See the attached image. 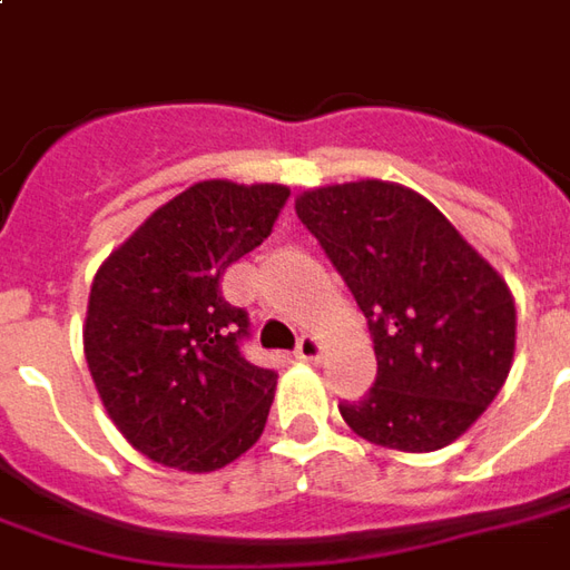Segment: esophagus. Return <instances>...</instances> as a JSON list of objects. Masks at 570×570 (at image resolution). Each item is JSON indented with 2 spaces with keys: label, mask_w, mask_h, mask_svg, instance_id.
<instances>
[{
  "label": "esophagus",
  "mask_w": 570,
  "mask_h": 570,
  "mask_svg": "<svg viewBox=\"0 0 570 570\" xmlns=\"http://www.w3.org/2000/svg\"><path fill=\"white\" fill-rule=\"evenodd\" d=\"M321 348H324V345H321L317 336H302L296 345V357L298 361H317V357H321Z\"/></svg>",
  "instance_id": "1"
}]
</instances>
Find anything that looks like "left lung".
Listing matches in <instances>:
<instances>
[{"label":"left lung","instance_id":"obj_1","mask_svg":"<svg viewBox=\"0 0 570 570\" xmlns=\"http://www.w3.org/2000/svg\"><path fill=\"white\" fill-rule=\"evenodd\" d=\"M367 317L376 382L340 404L354 435L392 451L448 448L488 410L515 354V298L423 194L364 178L296 197Z\"/></svg>","mask_w":570,"mask_h":570}]
</instances>
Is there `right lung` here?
I'll return each instance as SVG.
<instances>
[{
  "label": "right lung",
  "mask_w": 570,
  "mask_h": 570,
  "mask_svg": "<svg viewBox=\"0 0 570 570\" xmlns=\"http://www.w3.org/2000/svg\"><path fill=\"white\" fill-rule=\"evenodd\" d=\"M286 185L197 181L135 228L91 281L82 348L107 416L135 451L216 472L262 435L277 373L240 354L244 308L222 274L256 249Z\"/></svg>",
  "instance_id": "obj_1"
}]
</instances>
